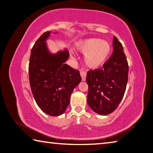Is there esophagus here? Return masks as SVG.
<instances>
[{
	"label": "esophagus",
	"instance_id": "obj_1",
	"mask_svg": "<svg viewBox=\"0 0 153 153\" xmlns=\"http://www.w3.org/2000/svg\"><path fill=\"white\" fill-rule=\"evenodd\" d=\"M80 74H81L82 81H85L86 79V72L84 71V70H81L80 72Z\"/></svg>",
	"mask_w": 153,
	"mask_h": 153
}]
</instances>
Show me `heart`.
<instances>
[{
  "instance_id": "b5f03b06",
  "label": "heart",
  "mask_w": 153,
  "mask_h": 153,
  "mask_svg": "<svg viewBox=\"0 0 153 153\" xmlns=\"http://www.w3.org/2000/svg\"><path fill=\"white\" fill-rule=\"evenodd\" d=\"M76 48L82 53H87L85 62L91 68H97L102 65L111 51V47L107 42L98 38L80 41L76 44Z\"/></svg>"
}]
</instances>
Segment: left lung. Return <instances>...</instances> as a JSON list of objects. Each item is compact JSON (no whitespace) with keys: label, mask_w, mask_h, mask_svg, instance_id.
I'll return each mask as SVG.
<instances>
[{"label":"left lung","mask_w":153,"mask_h":153,"mask_svg":"<svg viewBox=\"0 0 153 153\" xmlns=\"http://www.w3.org/2000/svg\"><path fill=\"white\" fill-rule=\"evenodd\" d=\"M114 51L102 68L89 70L88 104L100 115L112 113L118 106L125 93L128 81V65L123 46L115 36Z\"/></svg>","instance_id":"obj_1"}]
</instances>
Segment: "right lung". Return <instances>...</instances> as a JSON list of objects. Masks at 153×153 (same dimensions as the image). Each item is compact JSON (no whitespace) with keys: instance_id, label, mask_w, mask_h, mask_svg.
<instances>
[{"instance_id":"right-lung-1","label":"right lung","mask_w":153,"mask_h":153,"mask_svg":"<svg viewBox=\"0 0 153 153\" xmlns=\"http://www.w3.org/2000/svg\"><path fill=\"white\" fill-rule=\"evenodd\" d=\"M49 35L50 31L44 32L31 49L29 82L35 100L42 111L58 116L69 105L70 96L81 77L79 70L65 63L70 56L67 50L56 55L48 52L45 41Z\"/></svg>"}]
</instances>
